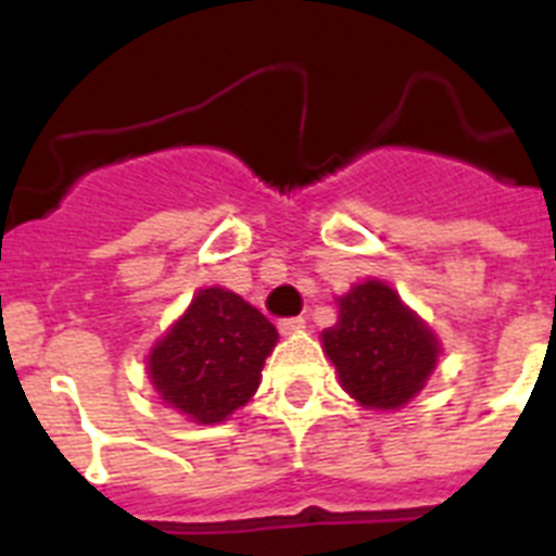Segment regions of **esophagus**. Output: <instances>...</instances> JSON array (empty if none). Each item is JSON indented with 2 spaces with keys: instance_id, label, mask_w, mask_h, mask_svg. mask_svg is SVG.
I'll return each mask as SVG.
<instances>
[{
  "instance_id": "1",
  "label": "esophagus",
  "mask_w": 556,
  "mask_h": 556,
  "mask_svg": "<svg viewBox=\"0 0 556 556\" xmlns=\"http://www.w3.org/2000/svg\"><path fill=\"white\" fill-rule=\"evenodd\" d=\"M306 328V317H287V320L278 323V331L281 333H298Z\"/></svg>"
}]
</instances>
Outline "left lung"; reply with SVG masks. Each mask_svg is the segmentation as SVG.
Masks as SVG:
<instances>
[{"mask_svg":"<svg viewBox=\"0 0 556 556\" xmlns=\"http://www.w3.org/2000/svg\"><path fill=\"white\" fill-rule=\"evenodd\" d=\"M323 348L342 387L370 409L412 401L440 353L434 333L381 281L358 283L339 298V320L323 331Z\"/></svg>","mask_w":556,"mask_h":556,"instance_id":"8db88e82","label":"left lung"}]
</instances>
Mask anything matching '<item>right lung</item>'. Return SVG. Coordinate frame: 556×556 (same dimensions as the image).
<instances>
[{
	"instance_id": "obj_1",
	"label": "right lung",
	"mask_w": 556,
	"mask_h": 556,
	"mask_svg": "<svg viewBox=\"0 0 556 556\" xmlns=\"http://www.w3.org/2000/svg\"><path fill=\"white\" fill-rule=\"evenodd\" d=\"M278 331L239 294L211 287L150 353L152 384L198 424H219L258 390Z\"/></svg>"
}]
</instances>
